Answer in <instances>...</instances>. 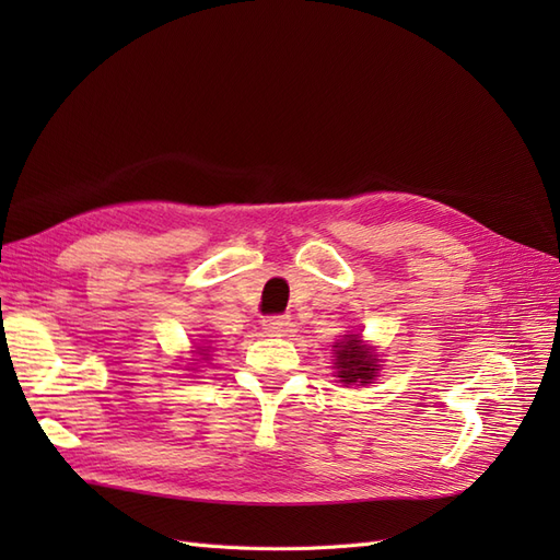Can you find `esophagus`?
<instances>
[{
  "instance_id": "1",
  "label": "esophagus",
  "mask_w": 560,
  "mask_h": 560,
  "mask_svg": "<svg viewBox=\"0 0 560 560\" xmlns=\"http://www.w3.org/2000/svg\"><path fill=\"white\" fill-rule=\"evenodd\" d=\"M261 327H264L268 334H273V336H284L287 331H290V317H284V315H268V317H264Z\"/></svg>"
}]
</instances>
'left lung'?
Wrapping results in <instances>:
<instances>
[{
  "mask_svg": "<svg viewBox=\"0 0 560 560\" xmlns=\"http://www.w3.org/2000/svg\"><path fill=\"white\" fill-rule=\"evenodd\" d=\"M334 358L336 376L346 385H366L378 376V358L360 334H346L343 341L334 346Z\"/></svg>",
  "mask_w": 560,
  "mask_h": 560,
  "instance_id": "obj_1",
  "label": "left lung"
}]
</instances>
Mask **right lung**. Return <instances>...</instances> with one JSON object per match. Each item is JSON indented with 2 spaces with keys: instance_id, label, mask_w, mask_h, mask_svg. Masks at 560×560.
Returning <instances> with one entry per match:
<instances>
[{
  "instance_id": "obj_1",
  "label": "right lung",
  "mask_w": 560,
  "mask_h": 560,
  "mask_svg": "<svg viewBox=\"0 0 560 560\" xmlns=\"http://www.w3.org/2000/svg\"><path fill=\"white\" fill-rule=\"evenodd\" d=\"M196 352H198V354H200V358H202V360H206V354H208V352H210V350H208V348H206V346H202V348H196Z\"/></svg>"
}]
</instances>
